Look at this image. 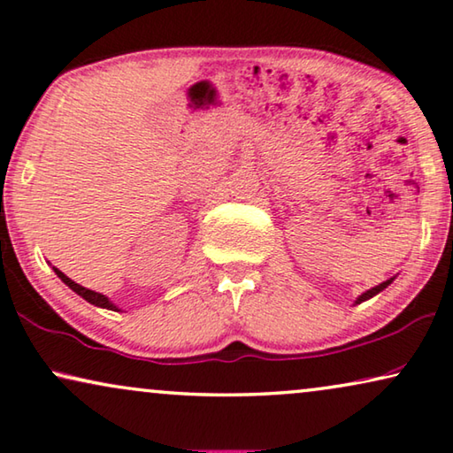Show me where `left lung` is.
<instances>
[{"instance_id":"left-lung-1","label":"left lung","mask_w":453,"mask_h":453,"mask_svg":"<svg viewBox=\"0 0 453 453\" xmlns=\"http://www.w3.org/2000/svg\"><path fill=\"white\" fill-rule=\"evenodd\" d=\"M393 280H395V276H393V278H389V280H385V282H381L379 286H372L371 290L363 292L361 296H358V298L355 300V304H361V303H365V300H369V298H372V296H377V294H379V292H383V290L387 288V286H389V284L393 282Z\"/></svg>"}]
</instances>
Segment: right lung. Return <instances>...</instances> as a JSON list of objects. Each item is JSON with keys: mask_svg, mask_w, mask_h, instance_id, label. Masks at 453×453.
<instances>
[{"mask_svg": "<svg viewBox=\"0 0 453 453\" xmlns=\"http://www.w3.org/2000/svg\"><path fill=\"white\" fill-rule=\"evenodd\" d=\"M52 270L56 272V276H58L64 284L68 286L70 290H74L78 296H82L86 303H90V304H95V306H98V308H106V311H114V312H119L120 308L112 303V300L109 298V296H104V294H100V292H95V290H88V288H84V286H81V284H76L74 280H70L66 274H64V272H60L58 268H56V265H52Z\"/></svg>", "mask_w": 453, "mask_h": 453, "instance_id": "1", "label": "right lung"}]
</instances>
